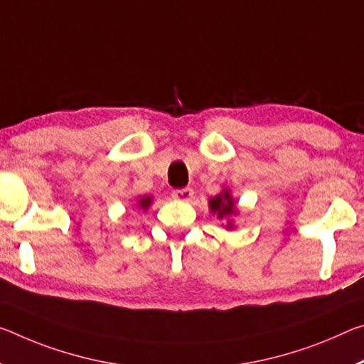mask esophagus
<instances>
[{
    "label": "esophagus",
    "mask_w": 364,
    "mask_h": 364,
    "mask_svg": "<svg viewBox=\"0 0 364 364\" xmlns=\"http://www.w3.org/2000/svg\"><path fill=\"white\" fill-rule=\"evenodd\" d=\"M173 199L176 200H181V203H188V200L193 199L194 191L191 188H183V189H176V191H173Z\"/></svg>",
    "instance_id": "obj_1"
}]
</instances>
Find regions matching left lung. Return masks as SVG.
Returning a JSON list of instances; mask_svg holds the SVG:
<instances>
[{
  "label": "left lung",
  "mask_w": 364,
  "mask_h": 364,
  "mask_svg": "<svg viewBox=\"0 0 364 364\" xmlns=\"http://www.w3.org/2000/svg\"><path fill=\"white\" fill-rule=\"evenodd\" d=\"M209 210L212 215H217L218 220H223L227 218V225L225 228L233 230L235 228V220L233 217L238 215V207H236V200L232 196V189L223 188L220 193L213 198L209 199Z\"/></svg>",
  "instance_id": "1"
}]
</instances>
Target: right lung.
<instances>
[{
  "label": "right lung",
  "mask_w": 364,
  "mask_h": 364,
  "mask_svg": "<svg viewBox=\"0 0 364 364\" xmlns=\"http://www.w3.org/2000/svg\"><path fill=\"white\" fill-rule=\"evenodd\" d=\"M152 200H154V198H152V196H149V194L139 196V198L136 199V207H137V209H141L142 212H146L149 207L152 205Z\"/></svg>",
  "instance_id": "right-lung-1"
}]
</instances>
